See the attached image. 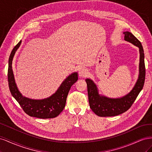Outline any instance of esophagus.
I'll use <instances>...</instances> for the list:
<instances>
[{"label":"esophagus","instance_id":"esophagus-1","mask_svg":"<svg viewBox=\"0 0 152 152\" xmlns=\"http://www.w3.org/2000/svg\"><path fill=\"white\" fill-rule=\"evenodd\" d=\"M87 73H88V70L84 68L80 69V70L79 72V75L81 77H84L87 76Z\"/></svg>","mask_w":152,"mask_h":152}]
</instances>
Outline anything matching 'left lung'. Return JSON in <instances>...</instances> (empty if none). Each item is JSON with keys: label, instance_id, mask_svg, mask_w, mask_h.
Instances as JSON below:
<instances>
[{"label": "left lung", "instance_id": "1", "mask_svg": "<svg viewBox=\"0 0 152 152\" xmlns=\"http://www.w3.org/2000/svg\"><path fill=\"white\" fill-rule=\"evenodd\" d=\"M124 40L140 49V75L134 88L129 93L121 98L112 99L99 95L97 87L91 79L86 80L87 86L89 103L93 112L99 117H112L122 114L131 108L142 90L145 80V65L143 48L140 41L129 31L124 32Z\"/></svg>", "mask_w": 152, "mask_h": 152}]
</instances>
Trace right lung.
<instances>
[{"label": "right lung", "mask_w": 152, "mask_h": 152, "mask_svg": "<svg viewBox=\"0 0 152 152\" xmlns=\"http://www.w3.org/2000/svg\"><path fill=\"white\" fill-rule=\"evenodd\" d=\"M21 43V40L15 45L9 58L7 78L11 93L20 104L23 111L29 116L40 118L56 117L59 115L65 107L68 92L72 86L78 80L77 73H73L69 75L63 82L56 93L48 98L36 100L23 97L17 88L12 69L13 57Z\"/></svg>", "instance_id": "obj_1"}]
</instances>
